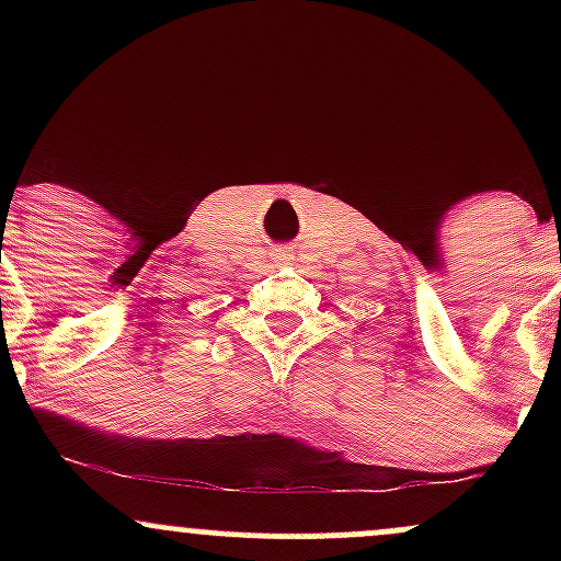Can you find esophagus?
<instances>
[{
    "mask_svg": "<svg viewBox=\"0 0 561 561\" xmlns=\"http://www.w3.org/2000/svg\"><path fill=\"white\" fill-rule=\"evenodd\" d=\"M276 261L285 263L287 261V250H276Z\"/></svg>",
    "mask_w": 561,
    "mask_h": 561,
    "instance_id": "1",
    "label": "esophagus"
}]
</instances>
